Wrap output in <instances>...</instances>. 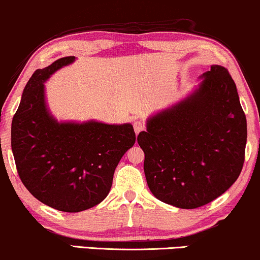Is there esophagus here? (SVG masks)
<instances>
[{
	"mask_svg": "<svg viewBox=\"0 0 260 260\" xmlns=\"http://www.w3.org/2000/svg\"><path fill=\"white\" fill-rule=\"evenodd\" d=\"M144 127H145V124H144L143 121L136 120L133 122V128L134 131H136V134H139V132H141V131L144 129Z\"/></svg>",
	"mask_w": 260,
	"mask_h": 260,
	"instance_id": "esophagus-1",
	"label": "esophagus"
}]
</instances>
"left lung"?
Wrapping results in <instances>:
<instances>
[{"label":"left lung","instance_id":"1","mask_svg":"<svg viewBox=\"0 0 260 260\" xmlns=\"http://www.w3.org/2000/svg\"><path fill=\"white\" fill-rule=\"evenodd\" d=\"M199 79L185 98L151 115L138 136L151 193L180 209L218 198L245 160L247 122L234 80L218 64Z\"/></svg>","mask_w":260,"mask_h":260}]
</instances>
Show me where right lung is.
I'll return each instance as SVG.
<instances>
[{
	"label": "right lung",
	"mask_w": 260,
	"mask_h": 260,
	"mask_svg": "<svg viewBox=\"0 0 260 260\" xmlns=\"http://www.w3.org/2000/svg\"><path fill=\"white\" fill-rule=\"evenodd\" d=\"M74 61L63 57L36 71L12 121V151L22 183L39 202L63 212L103 202L117 164L136 143L132 123L58 121L51 114L44 83Z\"/></svg>",
	"instance_id": "1"
}]
</instances>
